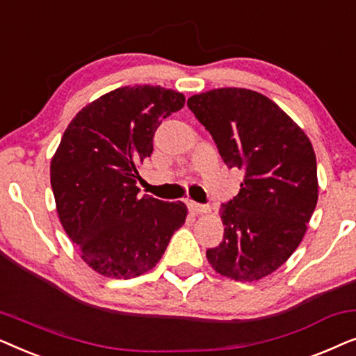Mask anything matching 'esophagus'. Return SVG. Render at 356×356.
Here are the masks:
<instances>
[{"label":"esophagus","mask_w":356,"mask_h":356,"mask_svg":"<svg viewBox=\"0 0 356 356\" xmlns=\"http://www.w3.org/2000/svg\"><path fill=\"white\" fill-rule=\"evenodd\" d=\"M188 209L194 213V216H199V213H207V212H211V207H209V206H202V204H197V202H194V201H189V202H188Z\"/></svg>","instance_id":"34e87169"}]
</instances>
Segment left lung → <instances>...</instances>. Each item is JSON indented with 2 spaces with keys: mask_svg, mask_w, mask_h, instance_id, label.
Instances as JSON below:
<instances>
[{
  "mask_svg": "<svg viewBox=\"0 0 356 356\" xmlns=\"http://www.w3.org/2000/svg\"><path fill=\"white\" fill-rule=\"evenodd\" d=\"M241 189L222 204L223 241L207 250L220 275L254 282L279 269L303 240L318 202V167L305 131L266 95L223 87L188 99Z\"/></svg>",
  "mask_w": 356,
  "mask_h": 356,
  "instance_id": "obj_1",
  "label": "left lung"
}]
</instances>
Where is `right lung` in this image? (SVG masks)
Here are the masks:
<instances>
[{
  "instance_id": "right-lung-1",
  "label": "right lung",
  "mask_w": 356,
  "mask_h": 356,
  "mask_svg": "<svg viewBox=\"0 0 356 356\" xmlns=\"http://www.w3.org/2000/svg\"><path fill=\"white\" fill-rule=\"evenodd\" d=\"M184 95L160 86L120 87L77 113L50 165L61 225L100 275L131 279L155 267L186 220L181 201L139 197L138 167Z\"/></svg>"
}]
</instances>
